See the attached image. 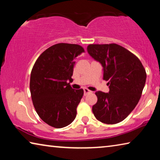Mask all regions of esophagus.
I'll list each match as a JSON object with an SVG mask.
<instances>
[{"label":"esophagus","instance_id":"34e87169","mask_svg":"<svg viewBox=\"0 0 160 160\" xmlns=\"http://www.w3.org/2000/svg\"><path fill=\"white\" fill-rule=\"evenodd\" d=\"M83 90H84V94H85V95H86V94H88V93H90L91 92V91L89 90L88 89H87V88H84Z\"/></svg>","mask_w":160,"mask_h":160}]
</instances>
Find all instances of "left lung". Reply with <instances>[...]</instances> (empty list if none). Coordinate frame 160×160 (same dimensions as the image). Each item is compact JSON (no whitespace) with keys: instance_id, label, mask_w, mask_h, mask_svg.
I'll list each match as a JSON object with an SVG mask.
<instances>
[{"instance_id":"1","label":"left lung","mask_w":160,"mask_h":160,"mask_svg":"<svg viewBox=\"0 0 160 160\" xmlns=\"http://www.w3.org/2000/svg\"><path fill=\"white\" fill-rule=\"evenodd\" d=\"M87 50L102 65L104 80L109 81V92H95L97 102L92 107L94 115L104 123L121 122L141 97L147 77L144 67L134 54L118 44H90Z\"/></svg>"}]
</instances>
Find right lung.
Returning a JSON list of instances; mask_svg holds the SVG:
<instances>
[{
  "label": "right lung",
  "instance_id": "add662e5",
  "mask_svg": "<svg viewBox=\"0 0 160 160\" xmlns=\"http://www.w3.org/2000/svg\"><path fill=\"white\" fill-rule=\"evenodd\" d=\"M84 48L60 43L44 51L35 62L30 76V92L37 114L54 128L68 126L76 117L83 90L70 85L74 60Z\"/></svg>",
  "mask_w": 160,
  "mask_h": 160
}]
</instances>
